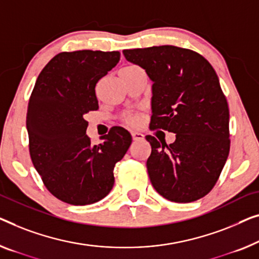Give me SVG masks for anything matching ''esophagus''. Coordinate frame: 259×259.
Segmentation results:
<instances>
[{
	"label": "esophagus",
	"instance_id": "esophagus-1",
	"mask_svg": "<svg viewBox=\"0 0 259 259\" xmlns=\"http://www.w3.org/2000/svg\"><path fill=\"white\" fill-rule=\"evenodd\" d=\"M131 136H133L134 141H143L144 140V135L141 133H131Z\"/></svg>",
	"mask_w": 259,
	"mask_h": 259
}]
</instances>
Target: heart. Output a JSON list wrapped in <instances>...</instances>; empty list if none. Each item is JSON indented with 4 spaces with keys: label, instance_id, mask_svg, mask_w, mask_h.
Segmentation results:
<instances>
[{
    "label": "heart",
    "instance_id": "heart-1",
    "mask_svg": "<svg viewBox=\"0 0 259 259\" xmlns=\"http://www.w3.org/2000/svg\"><path fill=\"white\" fill-rule=\"evenodd\" d=\"M138 69H140V68L136 67V66H129V67L123 68L121 72H134V71H138ZM125 121H126V123H129V124L136 125V124H138V123H140L141 116L138 114H129V115H126V116H125Z\"/></svg>",
    "mask_w": 259,
    "mask_h": 259
}]
</instances>
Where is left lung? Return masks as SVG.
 <instances>
[{"label": "left lung", "instance_id": "left-lung-1", "mask_svg": "<svg viewBox=\"0 0 259 259\" xmlns=\"http://www.w3.org/2000/svg\"><path fill=\"white\" fill-rule=\"evenodd\" d=\"M152 81L151 129L176 134L167 145L146 136L152 186L173 202L208 194L229 154V109L218 74L204 58L172 45L123 50Z\"/></svg>", "mask_w": 259, "mask_h": 259}]
</instances>
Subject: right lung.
Returning <instances> with one entry per match:
<instances>
[{
  "label": "right lung",
  "instance_id": "1",
  "mask_svg": "<svg viewBox=\"0 0 259 259\" xmlns=\"http://www.w3.org/2000/svg\"><path fill=\"white\" fill-rule=\"evenodd\" d=\"M121 53L82 50L53 57L30 96L26 129L30 156L46 188L61 201L98 202L114 186V167L124 157L131 135L121 126L92 145L84 115L99 108L95 86L116 66Z\"/></svg>",
  "mask_w": 259,
  "mask_h": 259
}]
</instances>
